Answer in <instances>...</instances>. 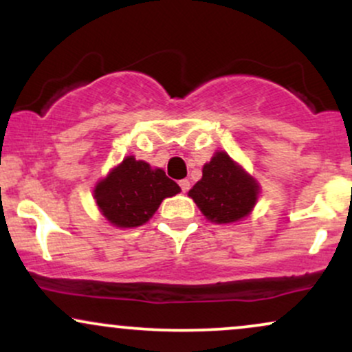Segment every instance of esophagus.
Segmentation results:
<instances>
[{"mask_svg": "<svg viewBox=\"0 0 352 352\" xmlns=\"http://www.w3.org/2000/svg\"><path fill=\"white\" fill-rule=\"evenodd\" d=\"M179 185H180V188H182V192H188V188H190V182L185 179V180H180L179 182Z\"/></svg>", "mask_w": 352, "mask_h": 352, "instance_id": "34e87169", "label": "esophagus"}]
</instances>
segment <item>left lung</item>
Here are the masks:
<instances>
[{
  "label": "left lung",
  "instance_id": "1",
  "mask_svg": "<svg viewBox=\"0 0 352 352\" xmlns=\"http://www.w3.org/2000/svg\"><path fill=\"white\" fill-rule=\"evenodd\" d=\"M201 179L188 192L200 212L213 223H235L252 212L260 185L227 152H217L204 165Z\"/></svg>",
  "mask_w": 352,
  "mask_h": 352
}]
</instances>
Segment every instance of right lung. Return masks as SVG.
Returning a JSON list of instances; mask_svg holds the SVG:
<instances>
[{"label": "right lung", "instance_id": "obj_1", "mask_svg": "<svg viewBox=\"0 0 352 352\" xmlns=\"http://www.w3.org/2000/svg\"><path fill=\"white\" fill-rule=\"evenodd\" d=\"M180 192L162 168L129 155L96 185L94 199L114 227L134 228L147 223L164 199Z\"/></svg>", "mask_w": 352, "mask_h": 352}]
</instances>
